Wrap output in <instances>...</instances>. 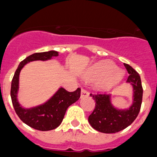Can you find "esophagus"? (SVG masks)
<instances>
[{
	"mask_svg": "<svg viewBox=\"0 0 157 157\" xmlns=\"http://www.w3.org/2000/svg\"><path fill=\"white\" fill-rule=\"evenodd\" d=\"M89 95V92L85 90V89L82 88L81 89V93H80V97L81 98H84V97H87Z\"/></svg>",
	"mask_w": 157,
	"mask_h": 157,
	"instance_id": "34e87169",
	"label": "esophagus"
}]
</instances>
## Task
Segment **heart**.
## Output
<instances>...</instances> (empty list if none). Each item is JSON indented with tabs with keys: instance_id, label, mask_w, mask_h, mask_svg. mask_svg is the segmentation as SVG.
I'll return each mask as SVG.
<instances>
[{
	"instance_id": "obj_1",
	"label": "heart",
	"mask_w": 157,
	"mask_h": 157,
	"mask_svg": "<svg viewBox=\"0 0 157 157\" xmlns=\"http://www.w3.org/2000/svg\"><path fill=\"white\" fill-rule=\"evenodd\" d=\"M89 81H98V87L106 91L115 85L121 78V72L112 62H101L94 65L85 76Z\"/></svg>"
}]
</instances>
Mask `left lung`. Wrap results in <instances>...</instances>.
I'll return each instance as SVG.
<instances>
[{
    "instance_id": "8db88e82",
    "label": "left lung",
    "mask_w": 157,
    "mask_h": 157,
    "mask_svg": "<svg viewBox=\"0 0 157 157\" xmlns=\"http://www.w3.org/2000/svg\"><path fill=\"white\" fill-rule=\"evenodd\" d=\"M124 65L129 73L127 82L133 87V103L129 109H116L111 103L110 94H90L96 103L88 122L94 129L102 133H117L125 129L134 122L140 111L143 94L140 76L131 66Z\"/></svg>"
}]
</instances>
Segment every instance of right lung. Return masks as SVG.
<instances>
[{"mask_svg":"<svg viewBox=\"0 0 157 157\" xmlns=\"http://www.w3.org/2000/svg\"><path fill=\"white\" fill-rule=\"evenodd\" d=\"M58 56L59 53L56 51H49L34 53L28 56L19 63L12 80L11 98L15 113L22 122L38 131H51L58 128L61 124L68 107L80 98V88L78 87L76 91L69 92L63 87H60L45 103L33 108L25 109L21 106L17 99L19 73L23 66L29 62L36 60L46 61Z\"/></svg>","mask_w":157,"mask_h":157,"instance_id":"add662e5","label":"right lung"}]
</instances>
